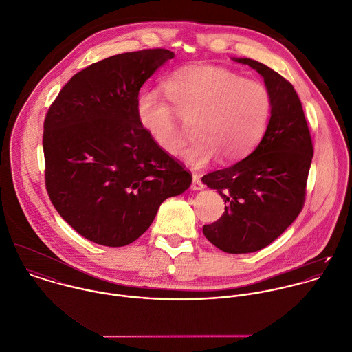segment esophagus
I'll use <instances>...</instances> for the list:
<instances>
[{"instance_id": "esophagus-1", "label": "esophagus", "mask_w": 352, "mask_h": 352, "mask_svg": "<svg viewBox=\"0 0 352 352\" xmlns=\"http://www.w3.org/2000/svg\"><path fill=\"white\" fill-rule=\"evenodd\" d=\"M192 190H201L204 189V184L200 181V177L197 174H193V181H192Z\"/></svg>"}]
</instances>
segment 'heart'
Here are the masks:
<instances>
[{
  "instance_id": "1",
  "label": "heart",
  "mask_w": 352,
  "mask_h": 352,
  "mask_svg": "<svg viewBox=\"0 0 352 352\" xmlns=\"http://www.w3.org/2000/svg\"><path fill=\"white\" fill-rule=\"evenodd\" d=\"M167 98L140 95L136 106L141 128L168 156H178L185 144L181 124L195 122V141L182 159L204 167L214 157L236 162L249 155L267 131L272 96L260 81L211 64L184 67L164 81Z\"/></svg>"
}]
</instances>
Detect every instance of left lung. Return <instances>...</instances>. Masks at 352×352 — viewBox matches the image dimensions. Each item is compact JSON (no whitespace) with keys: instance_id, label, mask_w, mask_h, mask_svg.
<instances>
[{"instance_id":"obj_1","label":"left lung","mask_w":352,"mask_h":352,"mask_svg":"<svg viewBox=\"0 0 352 352\" xmlns=\"http://www.w3.org/2000/svg\"><path fill=\"white\" fill-rule=\"evenodd\" d=\"M232 60L264 77L272 113L263 139L249 156L201 178L226 204L221 217L206 224L203 232L217 249L242 254L272 243L302 211L313 144L292 84L258 61Z\"/></svg>"}]
</instances>
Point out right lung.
Instances as JSON below:
<instances>
[{"label": "right lung", "instance_id": "obj_1", "mask_svg": "<svg viewBox=\"0 0 352 352\" xmlns=\"http://www.w3.org/2000/svg\"><path fill=\"white\" fill-rule=\"evenodd\" d=\"M174 56L148 49L104 58L76 73L49 109V197L72 228L95 243H132L160 204L192 184V175L144 132L136 113L142 84Z\"/></svg>", "mask_w": 352, "mask_h": 352}]
</instances>
